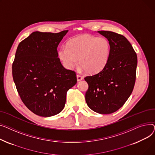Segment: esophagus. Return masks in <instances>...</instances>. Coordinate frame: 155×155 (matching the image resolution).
Returning <instances> with one entry per match:
<instances>
[{
    "instance_id": "esophagus-1",
    "label": "esophagus",
    "mask_w": 155,
    "mask_h": 155,
    "mask_svg": "<svg viewBox=\"0 0 155 155\" xmlns=\"http://www.w3.org/2000/svg\"><path fill=\"white\" fill-rule=\"evenodd\" d=\"M76 77H77V81H80L83 79V78L82 77V76H79V75H77Z\"/></svg>"
}]
</instances>
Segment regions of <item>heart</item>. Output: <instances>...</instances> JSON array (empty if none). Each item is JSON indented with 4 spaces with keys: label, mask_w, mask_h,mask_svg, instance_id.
<instances>
[{
    "label": "heart",
    "mask_w": 155,
    "mask_h": 155,
    "mask_svg": "<svg viewBox=\"0 0 155 155\" xmlns=\"http://www.w3.org/2000/svg\"><path fill=\"white\" fill-rule=\"evenodd\" d=\"M110 52L111 44L107 39L83 34L70 39L66 48L59 50L58 56L66 68L72 69L79 63L82 69L93 74L104 68Z\"/></svg>",
    "instance_id": "1"
}]
</instances>
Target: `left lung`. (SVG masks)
<instances>
[{"mask_svg":"<svg viewBox=\"0 0 155 155\" xmlns=\"http://www.w3.org/2000/svg\"><path fill=\"white\" fill-rule=\"evenodd\" d=\"M97 32L110 41V56L101 71L84 78L89 86L85 98L89 107L94 112L111 114L122 107L132 93L137 55L123 35L111 31Z\"/></svg>","mask_w":155,"mask_h":155,"instance_id":"obj_1","label":"left lung"}]
</instances>
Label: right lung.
I'll list each match as a JSON object with an SVG mask.
<instances>
[{"instance_id":"right-lung-1","label":"right lung","mask_w":155,"mask_h":155,"mask_svg":"<svg viewBox=\"0 0 155 155\" xmlns=\"http://www.w3.org/2000/svg\"><path fill=\"white\" fill-rule=\"evenodd\" d=\"M68 32L35 31L17 47L13 79L22 102L38 116L61 113L67 91L77 83L75 72L64 68L58 58L57 48Z\"/></svg>"}]
</instances>
